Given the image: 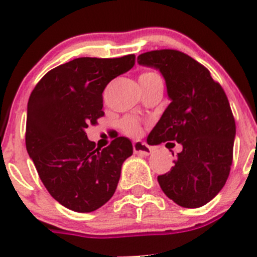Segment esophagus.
I'll return each mask as SVG.
<instances>
[{"label":"esophagus","instance_id":"1","mask_svg":"<svg viewBox=\"0 0 257 257\" xmlns=\"http://www.w3.org/2000/svg\"><path fill=\"white\" fill-rule=\"evenodd\" d=\"M133 150L136 154L144 155V157H148V155H150L153 153L152 148H150L147 143H144V142H134Z\"/></svg>","mask_w":257,"mask_h":257}]
</instances>
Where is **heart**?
I'll return each mask as SVG.
<instances>
[{"label":"heart","mask_w":257,"mask_h":257,"mask_svg":"<svg viewBox=\"0 0 257 257\" xmlns=\"http://www.w3.org/2000/svg\"><path fill=\"white\" fill-rule=\"evenodd\" d=\"M153 77H157V74L152 73V72H147V73H143L139 79H147V78H153ZM120 126L123 129V132L125 134L131 137H137L141 133V124L138 123V120H136L134 118H131V116H126L123 120L120 121Z\"/></svg>","instance_id":"1"}]
</instances>
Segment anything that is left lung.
Segmentation results:
<instances>
[{"instance_id":"obj_1","label":"left lung","mask_w":257,"mask_h":257,"mask_svg":"<svg viewBox=\"0 0 257 257\" xmlns=\"http://www.w3.org/2000/svg\"><path fill=\"white\" fill-rule=\"evenodd\" d=\"M138 63L162 73L170 99L148 144L183 147L170 172L158 177L160 188L178 205L200 208L224 188L231 168L236 126L226 94L203 64L183 52H147Z\"/></svg>"}]
</instances>
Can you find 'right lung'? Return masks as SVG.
I'll return each mask as SVG.
<instances>
[{
    "label": "right lung",
    "instance_id": "obj_1",
    "mask_svg": "<svg viewBox=\"0 0 257 257\" xmlns=\"http://www.w3.org/2000/svg\"><path fill=\"white\" fill-rule=\"evenodd\" d=\"M136 56L82 57L49 71L31 93L26 148L48 193L61 205L90 212L113 196L132 142L118 137L97 148L85 129L104 115L103 90L133 68Z\"/></svg>",
    "mask_w": 257,
    "mask_h": 257
}]
</instances>
